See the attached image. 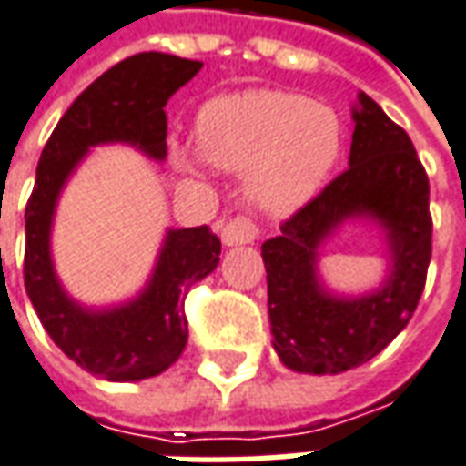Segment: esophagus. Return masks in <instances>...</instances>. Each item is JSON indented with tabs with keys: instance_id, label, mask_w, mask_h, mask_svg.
I'll use <instances>...</instances> for the list:
<instances>
[{
	"instance_id": "34e87169",
	"label": "esophagus",
	"mask_w": 466,
	"mask_h": 466,
	"mask_svg": "<svg viewBox=\"0 0 466 466\" xmlns=\"http://www.w3.org/2000/svg\"><path fill=\"white\" fill-rule=\"evenodd\" d=\"M217 232L222 237L224 247H237V244H252L257 239V227L244 217L237 219H219Z\"/></svg>"
}]
</instances>
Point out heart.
Wrapping results in <instances>:
<instances>
[{"label":"heart","mask_w":466,"mask_h":466,"mask_svg":"<svg viewBox=\"0 0 466 466\" xmlns=\"http://www.w3.org/2000/svg\"><path fill=\"white\" fill-rule=\"evenodd\" d=\"M199 151L168 143L184 174L204 161L242 174L244 199L267 217H289L328 184L343 148V126L330 106L282 90H242L209 100L197 120Z\"/></svg>","instance_id":"obj_1"}]
</instances>
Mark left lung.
<instances>
[{
  "label": "left lung",
  "mask_w": 466,
  "mask_h": 466,
  "mask_svg": "<svg viewBox=\"0 0 466 466\" xmlns=\"http://www.w3.org/2000/svg\"><path fill=\"white\" fill-rule=\"evenodd\" d=\"M348 168L262 244L272 348L295 373L333 376L379 356L411 320L431 259L429 178L414 143L366 93L350 108ZM377 227L387 252L376 289L322 279L324 247L346 223Z\"/></svg>",
  "instance_id": "1"
}]
</instances>
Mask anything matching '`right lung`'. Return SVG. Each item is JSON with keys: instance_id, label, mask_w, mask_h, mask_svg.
<instances>
[{"instance_id": "1", "label": "right lung", "mask_w": 466, "mask_h": 466, "mask_svg": "<svg viewBox=\"0 0 466 466\" xmlns=\"http://www.w3.org/2000/svg\"><path fill=\"white\" fill-rule=\"evenodd\" d=\"M201 63L141 52L113 65L75 97L37 164L25 209V288L42 328L80 369L126 383L164 373L188 338L184 298L219 265L222 244L209 227L166 229L154 269L133 298L86 305L65 289L52 259V227L67 181L96 146H131L151 161L166 158V103Z\"/></svg>"}]
</instances>
